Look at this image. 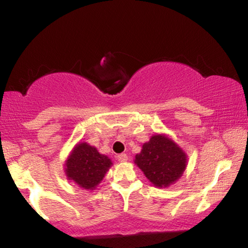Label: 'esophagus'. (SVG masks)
I'll return each mask as SVG.
<instances>
[{"label": "esophagus", "instance_id": "obj_1", "mask_svg": "<svg viewBox=\"0 0 248 248\" xmlns=\"http://www.w3.org/2000/svg\"><path fill=\"white\" fill-rule=\"evenodd\" d=\"M117 159H118L119 162H125V161H127V159H128V156H127V154L121 153V154L117 155Z\"/></svg>", "mask_w": 248, "mask_h": 248}]
</instances>
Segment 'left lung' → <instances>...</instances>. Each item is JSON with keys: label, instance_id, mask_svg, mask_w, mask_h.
Here are the masks:
<instances>
[{"label": "left lung", "instance_id": "left-lung-1", "mask_svg": "<svg viewBox=\"0 0 248 248\" xmlns=\"http://www.w3.org/2000/svg\"><path fill=\"white\" fill-rule=\"evenodd\" d=\"M134 162L155 186L167 187L182 176L187 158L173 141L156 134L143 144Z\"/></svg>", "mask_w": 248, "mask_h": 248}]
</instances>
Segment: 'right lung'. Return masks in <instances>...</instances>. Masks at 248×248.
I'll use <instances>...</instances> for the list:
<instances>
[{
    "instance_id": "right-lung-1",
    "label": "right lung",
    "mask_w": 248,
    "mask_h": 248,
    "mask_svg": "<svg viewBox=\"0 0 248 248\" xmlns=\"http://www.w3.org/2000/svg\"><path fill=\"white\" fill-rule=\"evenodd\" d=\"M112 164L106 155L87 143H78L66 161V176L84 189H93Z\"/></svg>"
}]
</instances>
